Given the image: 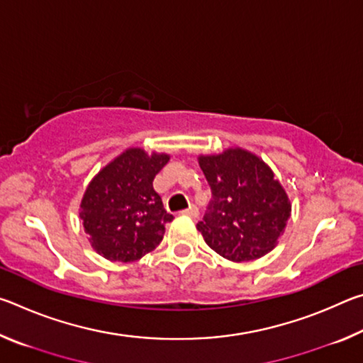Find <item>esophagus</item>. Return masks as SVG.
I'll use <instances>...</instances> for the list:
<instances>
[{
	"label": "esophagus",
	"mask_w": 363,
	"mask_h": 363,
	"mask_svg": "<svg viewBox=\"0 0 363 363\" xmlns=\"http://www.w3.org/2000/svg\"><path fill=\"white\" fill-rule=\"evenodd\" d=\"M181 214H186V216H190V218H196V216H199V210H196L195 205H190L187 210L181 211Z\"/></svg>",
	"instance_id": "obj_1"
}]
</instances>
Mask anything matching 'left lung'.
<instances>
[{"mask_svg": "<svg viewBox=\"0 0 363 363\" xmlns=\"http://www.w3.org/2000/svg\"><path fill=\"white\" fill-rule=\"evenodd\" d=\"M199 164L213 194L196 224L208 247L233 262L270 253L291 216V203L269 164L242 147L200 155Z\"/></svg>", "mask_w": 363, "mask_h": 363, "instance_id": "left-lung-1", "label": "left lung"}]
</instances>
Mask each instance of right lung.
I'll use <instances>...</instances> for the list:
<instances>
[{"label":"right lung","mask_w":363,"mask_h":363,"mask_svg":"<svg viewBox=\"0 0 363 363\" xmlns=\"http://www.w3.org/2000/svg\"><path fill=\"white\" fill-rule=\"evenodd\" d=\"M168 160V153L149 155L131 147L88 184L79 218L96 253L108 261L133 262L158 247L173 216L164 211L153 179Z\"/></svg>","instance_id":"obj_1"}]
</instances>
